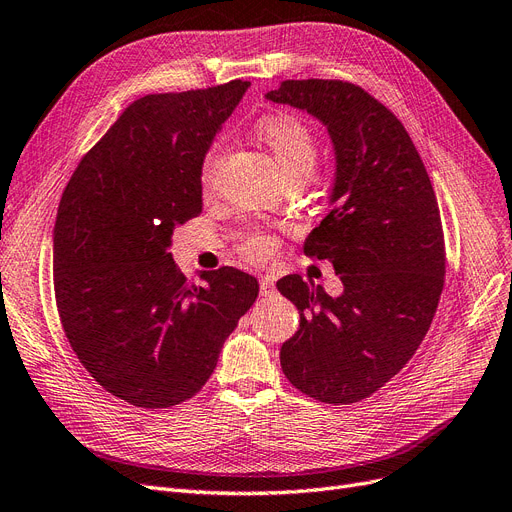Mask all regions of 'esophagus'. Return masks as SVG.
Masks as SVG:
<instances>
[{
	"mask_svg": "<svg viewBox=\"0 0 512 512\" xmlns=\"http://www.w3.org/2000/svg\"><path fill=\"white\" fill-rule=\"evenodd\" d=\"M259 291H261V295H263V297L272 295V293H274V282H272L270 278L261 276V280H259Z\"/></svg>",
	"mask_w": 512,
	"mask_h": 512,
	"instance_id": "esophagus-1",
	"label": "esophagus"
}]
</instances>
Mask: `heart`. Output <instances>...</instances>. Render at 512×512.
I'll use <instances>...</instances> for the list:
<instances>
[{"label":"heart","mask_w":512,"mask_h":512,"mask_svg":"<svg viewBox=\"0 0 512 512\" xmlns=\"http://www.w3.org/2000/svg\"><path fill=\"white\" fill-rule=\"evenodd\" d=\"M257 133L261 142L270 148L276 163L280 165L282 173L288 177L305 175L309 177L314 171L318 159V142L311 129L293 115H272L259 121ZM221 157H224V142H215L203 161V184L211 186L215 180V173L219 169ZM276 249V238L270 234H253L247 244H244V253L251 259H265Z\"/></svg>","instance_id":"1"}]
</instances>
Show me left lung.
I'll use <instances>...</instances> for the list:
<instances>
[{
	"label": "left lung",
	"mask_w": 512,
	"mask_h": 512,
	"mask_svg": "<svg viewBox=\"0 0 512 512\" xmlns=\"http://www.w3.org/2000/svg\"><path fill=\"white\" fill-rule=\"evenodd\" d=\"M265 98L314 117L335 150L332 211L303 249L332 263L343 293L299 274L278 280L299 309L282 372L318 402H360L408 364L433 322L446 274L437 198L404 125L362 87L284 81Z\"/></svg>",
	"instance_id": "obj_1"
}]
</instances>
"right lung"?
Wrapping results in <instances>:
<instances>
[{
	"label": "right lung",
	"mask_w": 512,
	"mask_h": 512,
	"mask_svg": "<svg viewBox=\"0 0 512 512\" xmlns=\"http://www.w3.org/2000/svg\"><path fill=\"white\" fill-rule=\"evenodd\" d=\"M144 96L85 154L54 226V293L79 362L138 408H169L203 389L224 341L259 295L236 268L188 282L169 253L177 226L203 211L201 171L249 90Z\"/></svg>",
	"instance_id": "right-lung-1"
}]
</instances>
